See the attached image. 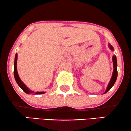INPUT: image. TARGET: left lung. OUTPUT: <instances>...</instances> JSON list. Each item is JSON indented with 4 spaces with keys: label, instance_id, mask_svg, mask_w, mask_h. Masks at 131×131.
<instances>
[{
    "label": "left lung",
    "instance_id": "left-lung-1",
    "mask_svg": "<svg viewBox=\"0 0 131 131\" xmlns=\"http://www.w3.org/2000/svg\"><path fill=\"white\" fill-rule=\"evenodd\" d=\"M108 48L112 51H114V48L110 44H108ZM112 61H113V74L112 76V78L110 79V82H109V83L108 86H107L106 90L104 93L103 94H106V93L108 92V91L110 90V89L112 88L113 86L114 85V84L115 83V82L116 81V79H117V58H116V57L115 55H113L112 57Z\"/></svg>",
    "mask_w": 131,
    "mask_h": 131
}]
</instances>
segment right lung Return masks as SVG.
Here are the masks:
<instances>
[{"mask_svg":"<svg viewBox=\"0 0 131 131\" xmlns=\"http://www.w3.org/2000/svg\"><path fill=\"white\" fill-rule=\"evenodd\" d=\"M17 58H18V54L17 53L15 54V60H14V78H15V79L17 82V83L19 87L21 88V89H23V91L24 92H26V94H32V93H35V94L37 95V94H43L45 93V92H35L33 91L30 90V89L28 88L27 86L25 85V84L23 83L22 80H21L20 78H19L18 73L17 71Z\"/></svg>","mask_w":131,"mask_h":131,"instance_id":"add662e5","label":"right lung"}]
</instances>
